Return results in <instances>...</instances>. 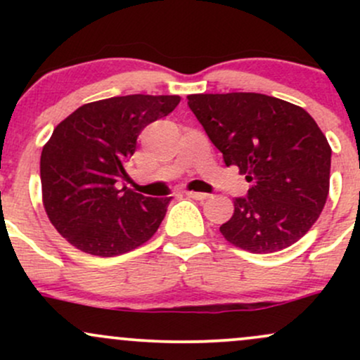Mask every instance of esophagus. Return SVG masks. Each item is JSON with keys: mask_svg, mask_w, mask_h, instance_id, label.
Here are the masks:
<instances>
[{"mask_svg": "<svg viewBox=\"0 0 360 360\" xmlns=\"http://www.w3.org/2000/svg\"><path fill=\"white\" fill-rule=\"evenodd\" d=\"M186 196L193 198V200H198V201H203V200H206V198L210 196V194H206V193H198V191H186Z\"/></svg>", "mask_w": 360, "mask_h": 360, "instance_id": "esophagus-1", "label": "esophagus"}]
</instances>
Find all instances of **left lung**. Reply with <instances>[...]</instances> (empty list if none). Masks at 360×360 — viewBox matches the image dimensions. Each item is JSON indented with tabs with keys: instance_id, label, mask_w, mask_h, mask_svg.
I'll return each instance as SVG.
<instances>
[{
	"instance_id": "obj_1",
	"label": "left lung",
	"mask_w": 360,
	"mask_h": 360,
	"mask_svg": "<svg viewBox=\"0 0 360 360\" xmlns=\"http://www.w3.org/2000/svg\"><path fill=\"white\" fill-rule=\"evenodd\" d=\"M188 106L226 166L250 189L235 198L220 226L232 245L252 254L279 252L318 220L330 188L332 148L300 106L259 93L189 94Z\"/></svg>"
}]
</instances>
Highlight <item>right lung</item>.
Here are the masks:
<instances>
[{"mask_svg": "<svg viewBox=\"0 0 360 360\" xmlns=\"http://www.w3.org/2000/svg\"><path fill=\"white\" fill-rule=\"evenodd\" d=\"M179 96L128 94L82 105L53 128L40 155L49 220L71 245L98 257L146 243L171 198H147L123 186L140 131L167 117Z\"/></svg>", "mask_w": 360, "mask_h": 360, "instance_id": "add662e5", "label": "right lung"}]
</instances>
